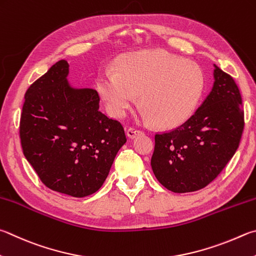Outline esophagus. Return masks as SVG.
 Returning <instances> with one entry per match:
<instances>
[{"instance_id":"esophagus-1","label":"esophagus","mask_w":256,"mask_h":256,"mask_svg":"<svg viewBox=\"0 0 256 256\" xmlns=\"http://www.w3.org/2000/svg\"><path fill=\"white\" fill-rule=\"evenodd\" d=\"M142 133H143V131H141V130H138L136 128H133V126L132 128H128V131H126L128 136L131 138H136V136H140V134H142Z\"/></svg>"}]
</instances>
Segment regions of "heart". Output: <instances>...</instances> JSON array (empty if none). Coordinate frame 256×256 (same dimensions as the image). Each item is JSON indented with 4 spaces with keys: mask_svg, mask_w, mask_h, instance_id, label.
Here are the masks:
<instances>
[{
    "mask_svg": "<svg viewBox=\"0 0 256 256\" xmlns=\"http://www.w3.org/2000/svg\"><path fill=\"white\" fill-rule=\"evenodd\" d=\"M96 85L115 118H124L141 94L146 118L156 126L172 128L186 122L197 108L204 75L196 64L168 51L150 50L122 58L118 72H100Z\"/></svg>",
    "mask_w": 256,
    "mask_h": 256,
    "instance_id": "obj_1",
    "label": "heart"
}]
</instances>
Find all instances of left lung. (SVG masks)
<instances>
[{
  "instance_id": "1",
  "label": "left lung",
  "mask_w": 256,
  "mask_h": 256,
  "mask_svg": "<svg viewBox=\"0 0 256 256\" xmlns=\"http://www.w3.org/2000/svg\"><path fill=\"white\" fill-rule=\"evenodd\" d=\"M214 67L212 92L192 118L172 131L156 134L153 174L174 192L205 188L238 148L244 130L240 92L228 74Z\"/></svg>"
}]
</instances>
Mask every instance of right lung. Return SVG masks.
<instances>
[{
    "label": "right lung",
    "mask_w": 256,
    "mask_h": 256,
    "mask_svg": "<svg viewBox=\"0 0 256 256\" xmlns=\"http://www.w3.org/2000/svg\"><path fill=\"white\" fill-rule=\"evenodd\" d=\"M59 60L28 88L20 120L26 159L54 192L82 198L96 192L126 142L118 120L100 110L98 92L74 88Z\"/></svg>",
    "instance_id": "1"
}]
</instances>
